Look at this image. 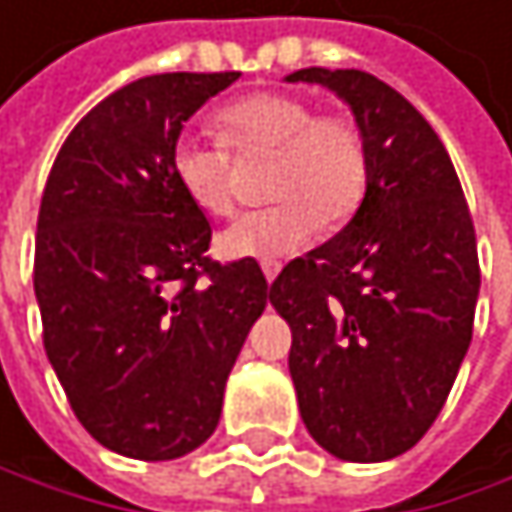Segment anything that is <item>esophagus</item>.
Returning a JSON list of instances; mask_svg holds the SVG:
<instances>
[{
    "label": "esophagus",
    "instance_id": "obj_1",
    "mask_svg": "<svg viewBox=\"0 0 512 512\" xmlns=\"http://www.w3.org/2000/svg\"><path fill=\"white\" fill-rule=\"evenodd\" d=\"M261 267H264V276H267V282H273V279H276V273H279V264H276V261H264Z\"/></svg>",
    "mask_w": 512,
    "mask_h": 512
}]
</instances>
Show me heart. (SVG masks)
Masks as SVG:
<instances>
[{
    "label": "heart",
    "mask_w": 512,
    "mask_h": 512,
    "mask_svg": "<svg viewBox=\"0 0 512 512\" xmlns=\"http://www.w3.org/2000/svg\"><path fill=\"white\" fill-rule=\"evenodd\" d=\"M221 143L181 136L169 166L181 194L206 218H230L236 206L233 157H273L267 197L279 200L242 215L221 233L224 258L276 261L303 248L318 230L340 227L364 203L370 151L361 124L346 112H318L288 90H258L218 108Z\"/></svg>",
    "instance_id": "heart-1"
}]
</instances>
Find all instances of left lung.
Wrapping results in <instances>:
<instances>
[{
	"label": "left lung",
	"mask_w": 512,
	"mask_h": 512,
	"mask_svg": "<svg viewBox=\"0 0 512 512\" xmlns=\"http://www.w3.org/2000/svg\"><path fill=\"white\" fill-rule=\"evenodd\" d=\"M367 136L370 181L355 218L270 285L291 327L300 416L331 455L388 461L440 416L473 337L477 233L455 166L419 108L361 69L309 66Z\"/></svg>",
	"instance_id": "8db88e82"
}]
</instances>
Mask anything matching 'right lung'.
I'll return each mask as SVG.
<instances>
[{
	"mask_svg": "<svg viewBox=\"0 0 512 512\" xmlns=\"http://www.w3.org/2000/svg\"><path fill=\"white\" fill-rule=\"evenodd\" d=\"M239 72L139 78L75 124L39 206L35 300L69 407L142 461L212 437L224 385L267 306L254 258L212 261V227L169 166L181 124Z\"/></svg>",
	"mask_w": 512,
	"mask_h": 512,
	"instance_id": "1",
	"label": "right lung"
}]
</instances>
